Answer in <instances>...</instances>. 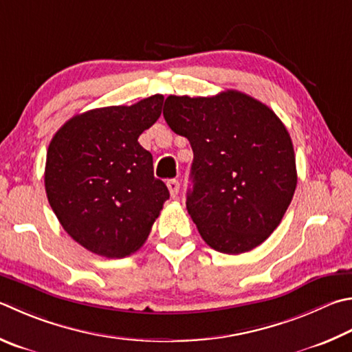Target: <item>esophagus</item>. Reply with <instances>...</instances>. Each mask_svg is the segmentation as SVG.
Instances as JSON below:
<instances>
[{
	"label": "esophagus",
	"mask_w": 352,
	"mask_h": 352,
	"mask_svg": "<svg viewBox=\"0 0 352 352\" xmlns=\"http://www.w3.org/2000/svg\"><path fill=\"white\" fill-rule=\"evenodd\" d=\"M168 189L170 192V197L177 198L178 194H180V183H178V180H169L168 182Z\"/></svg>",
	"instance_id": "esophagus-1"
}]
</instances>
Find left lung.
I'll list each match as a JSON object with an SVG mask.
<instances>
[{
  "instance_id": "8db88e82",
  "label": "left lung",
  "mask_w": 352,
  "mask_h": 352,
  "mask_svg": "<svg viewBox=\"0 0 352 352\" xmlns=\"http://www.w3.org/2000/svg\"><path fill=\"white\" fill-rule=\"evenodd\" d=\"M163 115L194 152L186 208L201 239L225 254L261 245L280 225L297 186L294 146L282 120L239 91L169 95Z\"/></svg>"
}]
</instances>
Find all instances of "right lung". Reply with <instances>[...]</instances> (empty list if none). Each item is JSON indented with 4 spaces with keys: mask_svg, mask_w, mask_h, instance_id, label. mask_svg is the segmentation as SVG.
<instances>
[{
    "mask_svg": "<svg viewBox=\"0 0 352 352\" xmlns=\"http://www.w3.org/2000/svg\"><path fill=\"white\" fill-rule=\"evenodd\" d=\"M163 95L132 106L75 115L49 144L44 186L65 231L101 257L123 258L143 246L163 203L152 154L138 137L162 115Z\"/></svg>",
    "mask_w": 352,
    "mask_h": 352,
    "instance_id": "add662e5",
    "label": "right lung"
}]
</instances>
